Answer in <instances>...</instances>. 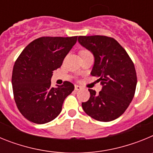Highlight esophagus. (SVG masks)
Listing matches in <instances>:
<instances>
[{
	"mask_svg": "<svg viewBox=\"0 0 153 153\" xmlns=\"http://www.w3.org/2000/svg\"><path fill=\"white\" fill-rule=\"evenodd\" d=\"M81 89H82V87H81L80 86H79V85H75V90H76V91L80 90Z\"/></svg>",
	"mask_w": 153,
	"mask_h": 153,
	"instance_id": "34e87169",
	"label": "esophagus"
}]
</instances>
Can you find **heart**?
Instances as JSON below:
<instances>
[{
  "label": "heart",
  "mask_w": 153,
  "mask_h": 153,
  "mask_svg": "<svg viewBox=\"0 0 153 153\" xmlns=\"http://www.w3.org/2000/svg\"><path fill=\"white\" fill-rule=\"evenodd\" d=\"M80 52H89L88 51H86V50H83V51H81Z\"/></svg>",
  "instance_id": "1"
}]
</instances>
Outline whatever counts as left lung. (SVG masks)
I'll use <instances>...</instances> for the list:
<instances>
[{
  "mask_svg": "<svg viewBox=\"0 0 153 153\" xmlns=\"http://www.w3.org/2000/svg\"><path fill=\"white\" fill-rule=\"evenodd\" d=\"M78 41L90 51L95 61L91 75L97 76L102 88L98 94L89 89L88 101L82 102L86 114L101 122L120 117L132 102L137 77L134 64L123 47L112 37L79 36Z\"/></svg>",
  "mask_w": 153,
  "mask_h": 153,
  "instance_id": "8db88e82",
  "label": "left lung"
}]
</instances>
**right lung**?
<instances>
[{"instance_id":"1","label":"right lung","mask_w":153,"mask_h":153,"mask_svg":"<svg viewBox=\"0 0 153 153\" xmlns=\"http://www.w3.org/2000/svg\"><path fill=\"white\" fill-rule=\"evenodd\" d=\"M76 40L77 36H42L30 43L15 61L13 97L19 111L30 122L44 124L54 120L66 97L74 90L68 81L52 87L51 79L53 71L61 67Z\"/></svg>"}]
</instances>
